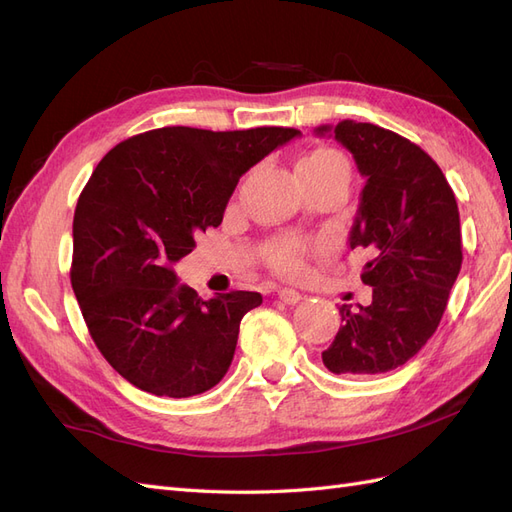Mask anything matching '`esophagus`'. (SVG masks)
I'll return each mask as SVG.
<instances>
[{"label": "esophagus", "instance_id": "obj_1", "mask_svg": "<svg viewBox=\"0 0 512 512\" xmlns=\"http://www.w3.org/2000/svg\"><path fill=\"white\" fill-rule=\"evenodd\" d=\"M277 297H280V301L286 305H294L303 299V294L294 288H280L277 290Z\"/></svg>", "mask_w": 512, "mask_h": 512}]
</instances>
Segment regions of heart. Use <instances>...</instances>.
<instances>
[{"mask_svg": "<svg viewBox=\"0 0 512 512\" xmlns=\"http://www.w3.org/2000/svg\"><path fill=\"white\" fill-rule=\"evenodd\" d=\"M299 168H312V170H348L344 156L335 149H316L309 153L301 162ZM303 254L305 247L301 243H284L275 247L271 252V260L275 267L288 273H301L303 271Z\"/></svg>", "mask_w": 512, "mask_h": 512, "instance_id": "heart-1", "label": "heart"}]
</instances>
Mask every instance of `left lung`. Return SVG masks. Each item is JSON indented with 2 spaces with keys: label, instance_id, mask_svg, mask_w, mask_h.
Masks as SVG:
<instances>
[{
  "label": "left lung",
  "instance_id": "8db88e82",
  "mask_svg": "<svg viewBox=\"0 0 512 512\" xmlns=\"http://www.w3.org/2000/svg\"><path fill=\"white\" fill-rule=\"evenodd\" d=\"M314 132L342 143L365 177L348 241L374 252L361 273L371 303L339 307L342 327L322 363L333 374H384L442 320L463 260L457 200L440 166L404 136L352 119Z\"/></svg>",
  "mask_w": 512,
  "mask_h": 512
}]
</instances>
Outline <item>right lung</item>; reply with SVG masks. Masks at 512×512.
Segmentation results:
<instances>
[{"label": "right lung", "mask_w": 512, "mask_h": 512, "mask_svg": "<svg viewBox=\"0 0 512 512\" xmlns=\"http://www.w3.org/2000/svg\"><path fill=\"white\" fill-rule=\"evenodd\" d=\"M301 132L160 128L128 138L96 166L72 224L70 280L98 350L158 397H192L232 363L241 318L260 292L209 301L179 284L175 262L222 224L241 175Z\"/></svg>", "instance_id": "right-lung-1"}]
</instances>
